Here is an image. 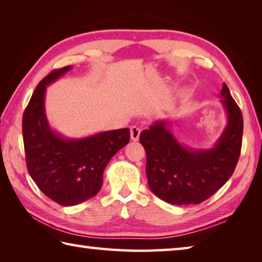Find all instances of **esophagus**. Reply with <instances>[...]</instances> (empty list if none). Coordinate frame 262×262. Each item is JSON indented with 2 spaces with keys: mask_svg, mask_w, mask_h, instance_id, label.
Segmentation results:
<instances>
[{
  "mask_svg": "<svg viewBox=\"0 0 262 262\" xmlns=\"http://www.w3.org/2000/svg\"><path fill=\"white\" fill-rule=\"evenodd\" d=\"M140 133H141V129H140L139 127L133 126L130 128V139H132V141H137V140H139Z\"/></svg>",
  "mask_w": 262,
  "mask_h": 262,
  "instance_id": "obj_1",
  "label": "esophagus"
}]
</instances>
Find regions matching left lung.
<instances>
[{
    "label": "left lung",
    "mask_w": 262,
    "mask_h": 262,
    "mask_svg": "<svg viewBox=\"0 0 262 262\" xmlns=\"http://www.w3.org/2000/svg\"><path fill=\"white\" fill-rule=\"evenodd\" d=\"M227 127L210 149L181 144L168 129V122L155 121L141 133L147 154L148 185L151 192L171 205H199L217 192L236 168L243 140V115L227 84L221 91Z\"/></svg>",
    "instance_id": "left-lung-1"
}]
</instances>
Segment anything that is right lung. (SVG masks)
I'll return each instance as SVG.
<instances>
[{
  "mask_svg": "<svg viewBox=\"0 0 262 262\" xmlns=\"http://www.w3.org/2000/svg\"><path fill=\"white\" fill-rule=\"evenodd\" d=\"M72 69L53 70L35 88L23 114L26 166L41 192L61 206L91 199L103 185L106 165L129 142V128L66 139L51 128L45 112L46 88Z\"/></svg>",
  "mask_w": 262,
  "mask_h": 262,
  "instance_id": "1",
  "label": "right lung"
}]
</instances>
